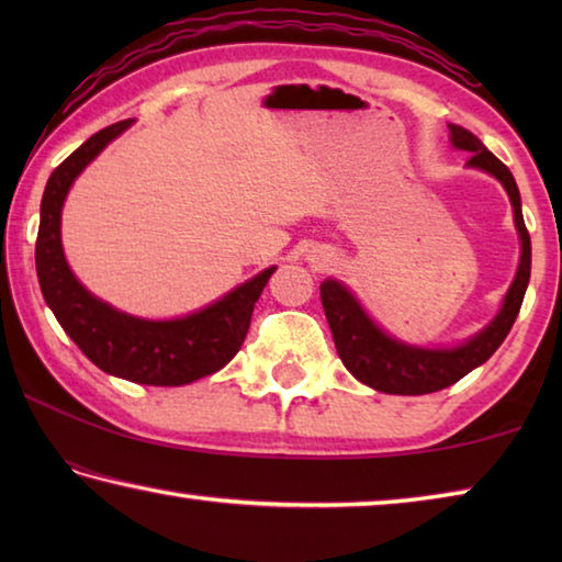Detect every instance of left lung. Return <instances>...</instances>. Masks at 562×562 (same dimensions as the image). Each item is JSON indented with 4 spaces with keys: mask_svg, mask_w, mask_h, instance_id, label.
Returning <instances> with one entry per match:
<instances>
[{
    "mask_svg": "<svg viewBox=\"0 0 562 562\" xmlns=\"http://www.w3.org/2000/svg\"><path fill=\"white\" fill-rule=\"evenodd\" d=\"M451 144L459 150H469V166L486 170L493 178L501 180L506 188L513 205V217H516V231L520 237V262L516 280L506 292L503 307L496 317H493L486 329L479 335L463 341L459 347L451 349H426L404 345L376 325V322L367 315L364 307L357 302L345 284L337 280H325L319 284L322 307L329 322L331 337H335L337 355L355 379L361 384L376 389L384 394H431L441 392V389L451 386L463 379L471 369L481 367L483 361L491 359L503 339L516 322L522 297H526V288L530 280V235L522 223L520 211V193L510 170L501 164V160L491 154V150L473 136L471 131L461 126H449Z\"/></svg>",
    "mask_w": 562,
    "mask_h": 562,
    "instance_id": "obj_1",
    "label": "left lung"
}]
</instances>
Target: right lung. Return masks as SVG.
<instances>
[{"mask_svg":"<svg viewBox=\"0 0 562 562\" xmlns=\"http://www.w3.org/2000/svg\"><path fill=\"white\" fill-rule=\"evenodd\" d=\"M133 121H119L81 144L46 180L36 235V278L74 345L101 372L148 386H183L215 374L243 347L255 302L278 268H268L207 307L180 319H140L113 310L74 278L61 247V207L76 176Z\"/></svg>","mask_w":562,"mask_h":562,"instance_id":"add662e5","label":"right lung"}]
</instances>
